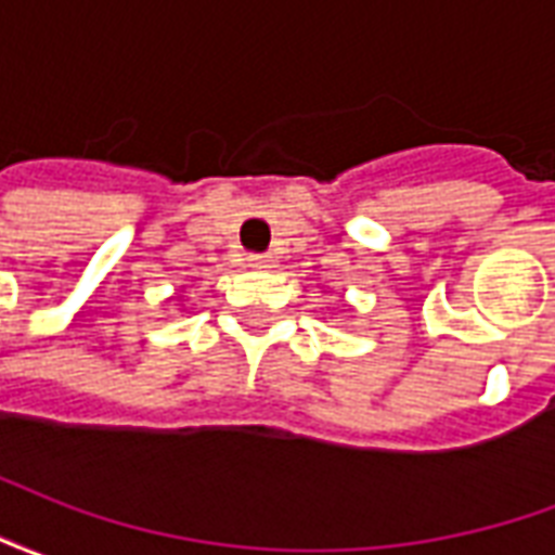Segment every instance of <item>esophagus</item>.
I'll return each instance as SVG.
<instances>
[{"mask_svg":"<svg viewBox=\"0 0 555 555\" xmlns=\"http://www.w3.org/2000/svg\"><path fill=\"white\" fill-rule=\"evenodd\" d=\"M246 264L253 267V270H270V267H273V258H270V255H249Z\"/></svg>","mask_w":555,"mask_h":555,"instance_id":"esophagus-1","label":"esophagus"}]
</instances>
